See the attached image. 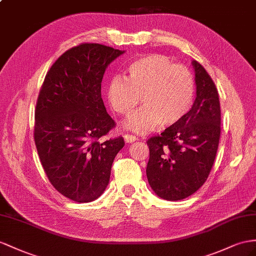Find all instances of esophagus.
<instances>
[{"mask_svg":"<svg viewBox=\"0 0 256 256\" xmlns=\"http://www.w3.org/2000/svg\"><path fill=\"white\" fill-rule=\"evenodd\" d=\"M124 140H126L128 144H130V142H136L137 137L134 136V135H130V134H126V135H124Z\"/></svg>","mask_w":256,"mask_h":256,"instance_id":"esophagus-1","label":"esophagus"}]
</instances>
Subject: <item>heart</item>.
Listing matches in <instances>:
<instances>
[{
    "mask_svg": "<svg viewBox=\"0 0 256 256\" xmlns=\"http://www.w3.org/2000/svg\"><path fill=\"white\" fill-rule=\"evenodd\" d=\"M126 74V78H112L107 86L109 104L116 114L128 116L140 100L144 104L124 123L126 128L146 134L160 123L174 126L188 114L194 81L185 66L164 55L150 54L130 62Z\"/></svg>",
    "mask_w": 256,
    "mask_h": 256,
    "instance_id": "obj_1",
    "label": "heart"
}]
</instances>
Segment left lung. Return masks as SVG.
Instances as JSON below:
<instances>
[{
	"label": "left lung",
	"mask_w": 256,
	"mask_h": 256,
	"mask_svg": "<svg viewBox=\"0 0 256 256\" xmlns=\"http://www.w3.org/2000/svg\"><path fill=\"white\" fill-rule=\"evenodd\" d=\"M196 97L178 123L147 140L146 168L150 187L168 201L185 199L204 184L218 152L220 136L218 92L211 76L194 60Z\"/></svg>",
	"instance_id": "8db88e82"
}]
</instances>
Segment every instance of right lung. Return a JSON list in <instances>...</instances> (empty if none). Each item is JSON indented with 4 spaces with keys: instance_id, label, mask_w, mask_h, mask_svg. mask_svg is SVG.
<instances>
[{
    "instance_id": "right-lung-1",
    "label": "right lung",
    "mask_w": 256,
    "mask_h": 256,
    "mask_svg": "<svg viewBox=\"0 0 256 256\" xmlns=\"http://www.w3.org/2000/svg\"><path fill=\"white\" fill-rule=\"evenodd\" d=\"M124 53L82 43L53 64L38 93L34 142L50 184L76 202L97 199L108 186L111 166L123 137L100 142L116 123L102 98L108 64Z\"/></svg>"
}]
</instances>
